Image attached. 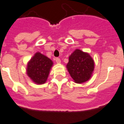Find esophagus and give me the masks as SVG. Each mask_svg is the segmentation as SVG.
Here are the masks:
<instances>
[{
    "label": "esophagus",
    "mask_w": 124,
    "mask_h": 124,
    "mask_svg": "<svg viewBox=\"0 0 124 124\" xmlns=\"http://www.w3.org/2000/svg\"><path fill=\"white\" fill-rule=\"evenodd\" d=\"M55 62H56L57 63H61V59H60L59 58H58V57L55 58Z\"/></svg>",
    "instance_id": "esophagus-1"
}]
</instances>
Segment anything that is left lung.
Wrapping results in <instances>:
<instances>
[{
    "instance_id": "obj_1",
    "label": "left lung",
    "mask_w": 124,
    "mask_h": 124,
    "mask_svg": "<svg viewBox=\"0 0 124 124\" xmlns=\"http://www.w3.org/2000/svg\"><path fill=\"white\" fill-rule=\"evenodd\" d=\"M94 65V61L89 54L76 49L69 57L67 68L75 82L81 83L91 78Z\"/></svg>"
}]
</instances>
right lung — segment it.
<instances>
[{
	"mask_svg": "<svg viewBox=\"0 0 124 124\" xmlns=\"http://www.w3.org/2000/svg\"><path fill=\"white\" fill-rule=\"evenodd\" d=\"M52 61L39 52L36 53L28 63L27 74L37 84H43L48 77Z\"/></svg>",
	"mask_w": 124,
	"mask_h": 124,
	"instance_id": "obj_1",
	"label": "right lung"
}]
</instances>
